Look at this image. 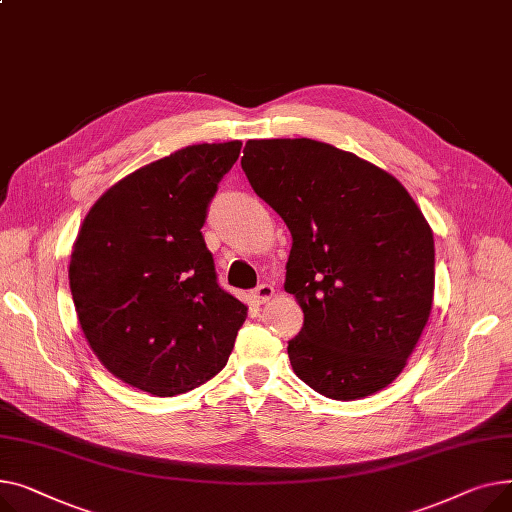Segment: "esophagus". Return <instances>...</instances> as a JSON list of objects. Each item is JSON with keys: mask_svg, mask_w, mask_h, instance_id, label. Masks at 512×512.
<instances>
[{"mask_svg": "<svg viewBox=\"0 0 512 512\" xmlns=\"http://www.w3.org/2000/svg\"><path fill=\"white\" fill-rule=\"evenodd\" d=\"M252 295H254V299H256L258 304H266L268 299L275 297V287L268 285V283H262V285H258V287L252 291Z\"/></svg>", "mask_w": 512, "mask_h": 512, "instance_id": "1", "label": "esophagus"}]
</instances>
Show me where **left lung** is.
Instances as JSON below:
<instances>
[{"label":"left lung","instance_id":"8db88e82","mask_svg":"<svg viewBox=\"0 0 512 512\" xmlns=\"http://www.w3.org/2000/svg\"><path fill=\"white\" fill-rule=\"evenodd\" d=\"M242 169L291 231L285 291L304 310L287 353L335 401L370 397L407 366L434 299V235L397 177L310 138L248 140Z\"/></svg>","mask_w":512,"mask_h":512}]
</instances>
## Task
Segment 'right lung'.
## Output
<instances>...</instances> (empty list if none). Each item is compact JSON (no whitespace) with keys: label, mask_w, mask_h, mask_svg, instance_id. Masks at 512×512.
<instances>
[{"label":"right lung","mask_w":512,"mask_h":512,"mask_svg":"<svg viewBox=\"0 0 512 512\" xmlns=\"http://www.w3.org/2000/svg\"><path fill=\"white\" fill-rule=\"evenodd\" d=\"M239 150L179 148L119 179L80 225L68 268L80 328L99 362L144 393L173 397L213 378L246 322L200 233Z\"/></svg>","instance_id":"obj_1"}]
</instances>
